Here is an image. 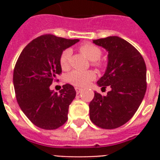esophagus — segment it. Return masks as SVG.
Returning <instances> with one entry per match:
<instances>
[{"instance_id":"esophagus-1","label":"esophagus","mask_w":160,"mask_h":160,"mask_svg":"<svg viewBox=\"0 0 160 160\" xmlns=\"http://www.w3.org/2000/svg\"><path fill=\"white\" fill-rule=\"evenodd\" d=\"M82 88H80V87H75V91H76L77 93H80V92H82Z\"/></svg>"}]
</instances>
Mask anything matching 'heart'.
<instances>
[{
	"mask_svg": "<svg viewBox=\"0 0 160 160\" xmlns=\"http://www.w3.org/2000/svg\"><path fill=\"white\" fill-rule=\"evenodd\" d=\"M80 52L84 54L92 62H95L100 58L102 51L98 46L92 43H85L80 46ZM72 55L70 49H65L60 56V65L62 69H68L69 67V59ZM95 78V73L92 71H80L73 70L68 74V80L75 87H85Z\"/></svg>",
	"mask_w": 160,
	"mask_h": 160,
	"instance_id": "1",
	"label": "heart"
}]
</instances>
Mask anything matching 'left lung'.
Segmentation results:
<instances>
[{"label":"left lung","mask_w":160,"mask_h":160,"mask_svg":"<svg viewBox=\"0 0 160 160\" xmlns=\"http://www.w3.org/2000/svg\"><path fill=\"white\" fill-rule=\"evenodd\" d=\"M108 52L104 74L98 86L111 91L106 96L94 92L89 104L90 119L101 128L112 129L129 121L136 112L147 90V67L134 46L117 36L92 41Z\"/></svg>","instance_id":"1"}]
</instances>
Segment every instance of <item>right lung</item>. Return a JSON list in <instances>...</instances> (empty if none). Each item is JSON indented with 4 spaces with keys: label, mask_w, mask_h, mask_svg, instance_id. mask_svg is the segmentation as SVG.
<instances>
[{
    "label": "right lung",
    "mask_w": 160,
    "mask_h": 160,
    "mask_svg": "<svg viewBox=\"0 0 160 160\" xmlns=\"http://www.w3.org/2000/svg\"><path fill=\"white\" fill-rule=\"evenodd\" d=\"M78 42L46 34L29 42L19 55L12 79L16 98L21 111L37 127L56 129L68 120L76 92L66 84L57 94L49 86L62 73V53Z\"/></svg>",
    "instance_id": "add662e5"
}]
</instances>
